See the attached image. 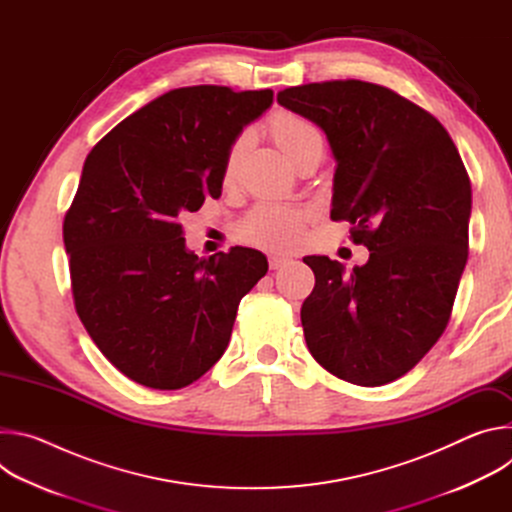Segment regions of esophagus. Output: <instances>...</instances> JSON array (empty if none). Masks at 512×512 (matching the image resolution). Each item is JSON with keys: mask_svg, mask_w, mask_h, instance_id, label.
Listing matches in <instances>:
<instances>
[{"mask_svg": "<svg viewBox=\"0 0 512 512\" xmlns=\"http://www.w3.org/2000/svg\"><path fill=\"white\" fill-rule=\"evenodd\" d=\"M287 261H289V257H285V255H271V257H269V267H271V269H279V267H283Z\"/></svg>", "mask_w": 512, "mask_h": 512, "instance_id": "esophagus-1", "label": "esophagus"}]
</instances>
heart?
I'll return each mask as SVG.
<instances>
[{"instance_id":"1","label":"heart","mask_w":512,"mask_h":512,"mask_svg":"<svg viewBox=\"0 0 512 512\" xmlns=\"http://www.w3.org/2000/svg\"><path fill=\"white\" fill-rule=\"evenodd\" d=\"M267 127L271 137L281 148V152L291 162L310 148H324L322 135L316 129V125L291 111L273 113ZM247 148H249V133L243 131L231 141L223 160V180L227 184L237 178ZM304 223H306V210L298 206L261 202L237 225L235 233L241 241L249 245L281 253V251L296 249L300 245L304 235Z\"/></svg>"}]
</instances>
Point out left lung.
I'll list each match as a JSON object with an SVG mask.
<instances>
[{"mask_svg": "<svg viewBox=\"0 0 512 512\" xmlns=\"http://www.w3.org/2000/svg\"><path fill=\"white\" fill-rule=\"evenodd\" d=\"M277 103L314 121L336 160L332 221L371 251L348 275L324 255L302 306L312 356L334 377L387 385L444 334L468 261L472 186L450 133L395 91L364 81L289 87Z\"/></svg>", "mask_w": 512, "mask_h": 512, "instance_id": "1", "label": "left lung"}]
</instances>
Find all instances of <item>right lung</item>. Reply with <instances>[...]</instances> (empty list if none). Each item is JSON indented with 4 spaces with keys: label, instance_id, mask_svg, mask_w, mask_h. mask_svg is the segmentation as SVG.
Instances as JSON below:
<instances>
[{
    "label": "right lung",
    "instance_id": "1",
    "mask_svg": "<svg viewBox=\"0 0 512 512\" xmlns=\"http://www.w3.org/2000/svg\"><path fill=\"white\" fill-rule=\"evenodd\" d=\"M271 103V89H174L115 125L85 160L62 225L72 298L105 358L143 387L198 381L267 273V257L247 247L198 259L180 221L221 196L231 141Z\"/></svg>",
    "mask_w": 512,
    "mask_h": 512
}]
</instances>
